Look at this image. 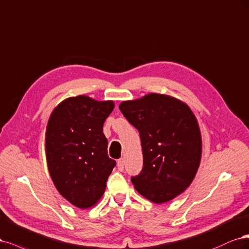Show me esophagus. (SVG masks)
Segmentation results:
<instances>
[{
	"instance_id": "esophagus-1",
	"label": "esophagus",
	"mask_w": 249,
	"mask_h": 249,
	"mask_svg": "<svg viewBox=\"0 0 249 249\" xmlns=\"http://www.w3.org/2000/svg\"><path fill=\"white\" fill-rule=\"evenodd\" d=\"M117 165H118L119 171H123L124 170V159L123 158L119 159L117 161Z\"/></svg>"
}]
</instances>
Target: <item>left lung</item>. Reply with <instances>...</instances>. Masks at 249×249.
Returning <instances> with one entry per match:
<instances>
[{
    "label": "left lung",
    "instance_id": "8db88e82",
    "mask_svg": "<svg viewBox=\"0 0 249 249\" xmlns=\"http://www.w3.org/2000/svg\"><path fill=\"white\" fill-rule=\"evenodd\" d=\"M119 108L141 136L143 166L131 178L134 188L153 203L170 202L190 185L200 163L195 114L185 102L157 93L123 101Z\"/></svg>",
    "mask_w": 249,
    "mask_h": 249
}]
</instances>
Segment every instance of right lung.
Here are the masks:
<instances>
[{"label": "right lung", "mask_w": 249, "mask_h": 249, "mask_svg": "<svg viewBox=\"0 0 249 249\" xmlns=\"http://www.w3.org/2000/svg\"><path fill=\"white\" fill-rule=\"evenodd\" d=\"M114 107L111 100L78 95L60 102L47 122L45 154L52 180L60 195L79 209L101 198L116 165L102 132Z\"/></svg>", "instance_id": "1"}]
</instances>
